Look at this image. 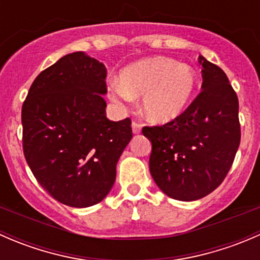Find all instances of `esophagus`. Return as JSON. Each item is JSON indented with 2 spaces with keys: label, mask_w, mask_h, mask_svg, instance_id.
Masks as SVG:
<instances>
[{
  "label": "esophagus",
  "mask_w": 260,
  "mask_h": 260,
  "mask_svg": "<svg viewBox=\"0 0 260 260\" xmlns=\"http://www.w3.org/2000/svg\"><path fill=\"white\" fill-rule=\"evenodd\" d=\"M132 131L135 135H138V133H141V124L138 122H133L132 123Z\"/></svg>",
  "instance_id": "1"
}]
</instances>
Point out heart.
<instances>
[{"mask_svg":"<svg viewBox=\"0 0 260 260\" xmlns=\"http://www.w3.org/2000/svg\"><path fill=\"white\" fill-rule=\"evenodd\" d=\"M198 86V74L187 64L166 56H154L129 64L120 72V81L111 83L115 103L125 104L143 96L147 119L157 124L174 122L190 106Z\"/></svg>","mask_w":260,"mask_h":260,"instance_id":"1","label":"heart"}]
</instances>
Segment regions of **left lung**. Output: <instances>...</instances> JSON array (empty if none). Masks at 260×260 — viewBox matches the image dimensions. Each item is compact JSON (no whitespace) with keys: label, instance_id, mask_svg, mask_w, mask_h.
Here are the masks:
<instances>
[{"label":"left lung","instance_id":"left-lung-1","mask_svg":"<svg viewBox=\"0 0 260 260\" xmlns=\"http://www.w3.org/2000/svg\"><path fill=\"white\" fill-rule=\"evenodd\" d=\"M201 93L174 122L145 127L149 172L169 198L193 201L212 192L229 172L240 143L239 102L226 74L199 56Z\"/></svg>","mask_w":260,"mask_h":260}]
</instances>
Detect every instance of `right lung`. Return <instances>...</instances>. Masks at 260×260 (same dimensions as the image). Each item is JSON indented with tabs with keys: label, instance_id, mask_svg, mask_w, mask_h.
<instances>
[{
	"label": "right lung",
	"instance_id": "right-lung-1",
	"mask_svg": "<svg viewBox=\"0 0 260 260\" xmlns=\"http://www.w3.org/2000/svg\"><path fill=\"white\" fill-rule=\"evenodd\" d=\"M107 69L77 51L36 77L22 106V146L38 182L59 203L88 208L115 181L120 154L132 140L131 119L106 117Z\"/></svg>",
	"mask_w": 260,
	"mask_h": 260
}]
</instances>
